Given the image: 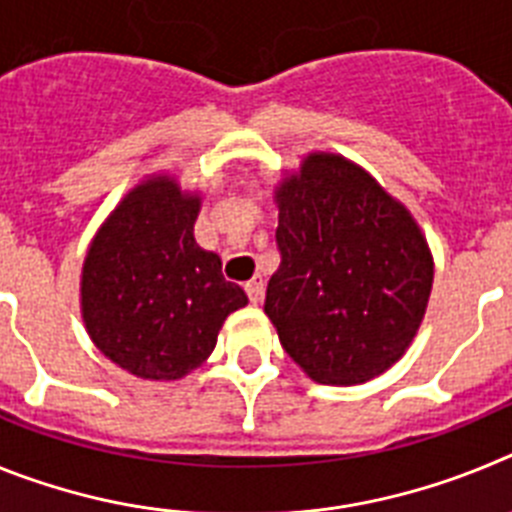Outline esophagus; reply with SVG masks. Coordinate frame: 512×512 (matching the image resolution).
<instances>
[{
	"label": "esophagus",
	"mask_w": 512,
	"mask_h": 512,
	"mask_svg": "<svg viewBox=\"0 0 512 512\" xmlns=\"http://www.w3.org/2000/svg\"><path fill=\"white\" fill-rule=\"evenodd\" d=\"M243 289H246L248 300H251L253 305H259V302H261V295H264V279H261L259 274H256V277L248 279V282L243 284Z\"/></svg>",
	"instance_id": "esophagus-1"
}]
</instances>
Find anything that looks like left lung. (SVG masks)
Listing matches in <instances>:
<instances>
[{
	"instance_id": "left-lung-1",
	"label": "left lung",
	"mask_w": 512,
	"mask_h": 512,
	"mask_svg": "<svg viewBox=\"0 0 512 512\" xmlns=\"http://www.w3.org/2000/svg\"><path fill=\"white\" fill-rule=\"evenodd\" d=\"M279 269L264 312L320 384H364L408 351L433 287L415 217L338 153H310L274 189Z\"/></svg>"
}]
</instances>
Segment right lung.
<instances>
[{"label":"right lung","mask_w":512,"mask_h":512,"mask_svg":"<svg viewBox=\"0 0 512 512\" xmlns=\"http://www.w3.org/2000/svg\"><path fill=\"white\" fill-rule=\"evenodd\" d=\"M202 197L166 174L130 189L81 269V318L112 364L151 382L202 366L230 312L248 305L223 261L194 241Z\"/></svg>","instance_id":"right-lung-1"}]
</instances>
